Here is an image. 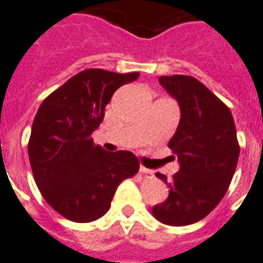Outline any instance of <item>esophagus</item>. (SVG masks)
I'll return each instance as SVG.
<instances>
[{
  "mask_svg": "<svg viewBox=\"0 0 263 263\" xmlns=\"http://www.w3.org/2000/svg\"><path fill=\"white\" fill-rule=\"evenodd\" d=\"M140 173H143V174H153V170H150V168H146V167H143V165H141Z\"/></svg>",
  "mask_w": 263,
  "mask_h": 263,
  "instance_id": "34e87169",
  "label": "esophagus"
}]
</instances>
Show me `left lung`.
<instances>
[{
	"instance_id": "8db88e82",
	"label": "left lung",
	"mask_w": 263,
	"mask_h": 263,
	"mask_svg": "<svg viewBox=\"0 0 263 263\" xmlns=\"http://www.w3.org/2000/svg\"><path fill=\"white\" fill-rule=\"evenodd\" d=\"M160 85L180 105V123L168 141L180 163L168 198L153 206V215L171 227L194 224L224 198L235 173L239 144L231 110L193 76H161Z\"/></svg>"
}]
</instances>
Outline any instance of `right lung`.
<instances>
[{"label": "right lung", "instance_id": "right-lung-1", "mask_svg": "<svg viewBox=\"0 0 263 263\" xmlns=\"http://www.w3.org/2000/svg\"><path fill=\"white\" fill-rule=\"evenodd\" d=\"M139 76L86 69L39 106L28 143L29 163L42 197L62 217L75 222L103 217L119 184L139 171L133 153H107L92 139L113 93Z\"/></svg>", "mask_w": 263, "mask_h": 263}]
</instances>
